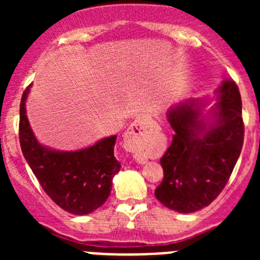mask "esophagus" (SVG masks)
Wrapping results in <instances>:
<instances>
[{"label":"esophagus","mask_w":260,"mask_h":260,"mask_svg":"<svg viewBox=\"0 0 260 260\" xmlns=\"http://www.w3.org/2000/svg\"><path fill=\"white\" fill-rule=\"evenodd\" d=\"M153 122L148 115H141V117L136 118L135 122L131 124L128 128L127 136H125V143H127L128 148L135 153H138L142 146V140L145 136L149 132L152 128Z\"/></svg>","instance_id":"34e87169"}]
</instances>
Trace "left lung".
Returning <instances> with one entry per match:
<instances>
[{
	"instance_id": "8db88e82",
	"label": "left lung",
	"mask_w": 260,
	"mask_h": 260,
	"mask_svg": "<svg viewBox=\"0 0 260 260\" xmlns=\"http://www.w3.org/2000/svg\"><path fill=\"white\" fill-rule=\"evenodd\" d=\"M167 120L175 135L161 158L165 176L154 196L171 210L195 212L219 196L242 152L239 89L233 80H225L212 96L191 98L171 107Z\"/></svg>"
}]
</instances>
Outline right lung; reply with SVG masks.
I'll return each mask as SVG.
<instances>
[{"label":"right lung","mask_w":260,"mask_h":260,"mask_svg":"<svg viewBox=\"0 0 260 260\" xmlns=\"http://www.w3.org/2000/svg\"><path fill=\"white\" fill-rule=\"evenodd\" d=\"M31 85L20 104V145L25 159L44 191L62 210L74 215L90 214L109 198L113 177L120 162L114 157L117 136L99 140L77 151H60L41 145L31 129L26 101Z\"/></svg>","instance_id":"obj_1"}]
</instances>
